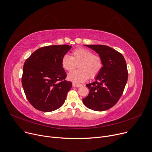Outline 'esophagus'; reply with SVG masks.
Segmentation results:
<instances>
[{
	"instance_id": "esophagus-1",
	"label": "esophagus",
	"mask_w": 152,
	"mask_h": 152,
	"mask_svg": "<svg viewBox=\"0 0 152 152\" xmlns=\"http://www.w3.org/2000/svg\"><path fill=\"white\" fill-rule=\"evenodd\" d=\"M72 86H73L74 88H80L81 86H82L81 84H76V83H72Z\"/></svg>"
}]
</instances>
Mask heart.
Instances as JSON below:
<instances>
[{"label": "heart", "instance_id": "obj_1", "mask_svg": "<svg viewBox=\"0 0 152 152\" xmlns=\"http://www.w3.org/2000/svg\"><path fill=\"white\" fill-rule=\"evenodd\" d=\"M76 64L80 69L68 74V80L74 83H81L90 78L96 77L102 68L101 58L86 48H77L72 51L71 56L64 55L61 58L63 68L67 71L73 70Z\"/></svg>", "mask_w": 152, "mask_h": 152}]
</instances>
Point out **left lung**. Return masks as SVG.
I'll list each match as a JSON object with an SVG mask.
<instances>
[{"label":"left lung","instance_id":"left-lung-1","mask_svg":"<svg viewBox=\"0 0 152 152\" xmlns=\"http://www.w3.org/2000/svg\"><path fill=\"white\" fill-rule=\"evenodd\" d=\"M99 55L102 68L94 81L86 84L88 96L83 102L86 107L96 111L107 110L121 97L128 79L126 61L123 55L108 46L85 45Z\"/></svg>","mask_w":152,"mask_h":152}]
</instances>
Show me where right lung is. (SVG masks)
Listing matches in <instances>:
<instances>
[{"label":"right lung","mask_w":152,"mask_h":152,"mask_svg":"<svg viewBox=\"0 0 152 152\" xmlns=\"http://www.w3.org/2000/svg\"><path fill=\"white\" fill-rule=\"evenodd\" d=\"M67 45H51L37 50L25 61L22 84L28 101L36 109L51 112L61 107L72 88L61 58L71 48Z\"/></svg>","instance_id":"add662e5"}]
</instances>
